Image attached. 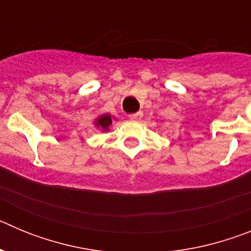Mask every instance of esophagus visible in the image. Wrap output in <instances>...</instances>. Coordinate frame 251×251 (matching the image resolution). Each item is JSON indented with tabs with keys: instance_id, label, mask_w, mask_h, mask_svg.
I'll return each mask as SVG.
<instances>
[{
	"instance_id": "34e87169",
	"label": "esophagus",
	"mask_w": 251,
	"mask_h": 251,
	"mask_svg": "<svg viewBox=\"0 0 251 251\" xmlns=\"http://www.w3.org/2000/svg\"><path fill=\"white\" fill-rule=\"evenodd\" d=\"M142 118V112H137V113H133V114H129V119L132 121H139Z\"/></svg>"
}]
</instances>
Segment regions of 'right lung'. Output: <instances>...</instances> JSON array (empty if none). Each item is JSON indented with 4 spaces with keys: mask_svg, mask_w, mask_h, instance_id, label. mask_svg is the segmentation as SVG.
I'll use <instances>...</instances> for the list:
<instances>
[{
    "mask_svg": "<svg viewBox=\"0 0 251 251\" xmlns=\"http://www.w3.org/2000/svg\"><path fill=\"white\" fill-rule=\"evenodd\" d=\"M113 119H115V117H113L109 113H104V114L98 115L97 118L94 119V126L98 129H100L101 132H108L110 129V124H112Z\"/></svg>",
    "mask_w": 251,
    "mask_h": 251,
    "instance_id": "add662e5",
    "label": "right lung"
}]
</instances>
